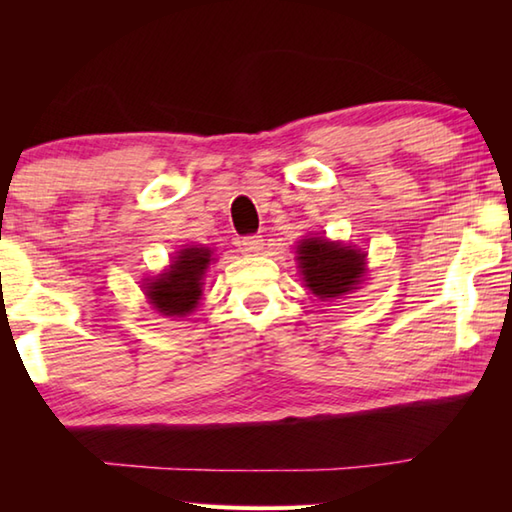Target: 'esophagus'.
<instances>
[{
	"instance_id": "34e87169",
	"label": "esophagus",
	"mask_w": 512,
	"mask_h": 512,
	"mask_svg": "<svg viewBox=\"0 0 512 512\" xmlns=\"http://www.w3.org/2000/svg\"><path fill=\"white\" fill-rule=\"evenodd\" d=\"M264 248V239L262 235H250L241 239V250H244L246 255H259Z\"/></svg>"
}]
</instances>
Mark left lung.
<instances>
[{
  "label": "left lung",
  "mask_w": 512,
  "mask_h": 512,
  "mask_svg": "<svg viewBox=\"0 0 512 512\" xmlns=\"http://www.w3.org/2000/svg\"><path fill=\"white\" fill-rule=\"evenodd\" d=\"M298 266L305 287L320 300L359 289L366 275V253L325 237H307L298 246Z\"/></svg>",
  "instance_id": "obj_1"
}]
</instances>
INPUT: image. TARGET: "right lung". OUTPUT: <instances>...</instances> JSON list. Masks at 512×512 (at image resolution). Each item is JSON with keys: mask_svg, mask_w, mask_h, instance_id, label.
Segmentation results:
<instances>
[{"mask_svg": "<svg viewBox=\"0 0 512 512\" xmlns=\"http://www.w3.org/2000/svg\"><path fill=\"white\" fill-rule=\"evenodd\" d=\"M212 262L210 248H183L155 280H146L144 291L153 309L169 318H185L203 296V275Z\"/></svg>", "mask_w": 512, "mask_h": 512, "instance_id": "right-lung-1", "label": "right lung"}]
</instances>
